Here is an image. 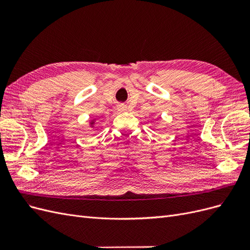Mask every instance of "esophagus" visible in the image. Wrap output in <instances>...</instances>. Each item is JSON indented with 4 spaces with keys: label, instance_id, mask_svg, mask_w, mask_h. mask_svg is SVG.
Wrapping results in <instances>:
<instances>
[{
    "label": "esophagus",
    "instance_id": "obj_1",
    "mask_svg": "<svg viewBox=\"0 0 250 250\" xmlns=\"http://www.w3.org/2000/svg\"><path fill=\"white\" fill-rule=\"evenodd\" d=\"M118 109H119L120 111H126V110H127V107H126V105H119Z\"/></svg>",
    "mask_w": 250,
    "mask_h": 250
}]
</instances>
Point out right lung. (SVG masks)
<instances>
[{"label": "right lung", "mask_w": 250, "mask_h": 250, "mask_svg": "<svg viewBox=\"0 0 250 250\" xmlns=\"http://www.w3.org/2000/svg\"><path fill=\"white\" fill-rule=\"evenodd\" d=\"M90 126H92V127H93V126H94V120H93V121H92V122H90Z\"/></svg>", "instance_id": "add662e5"}]
</instances>
